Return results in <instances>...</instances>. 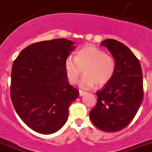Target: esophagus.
<instances>
[{
	"instance_id": "obj_1",
	"label": "esophagus",
	"mask_w": 152,
	"mask_h": 152,
	"mask_svg": "<svg viewBox=\"0 0 152 152\" xmlns=\"http://www.w3.org/2000/svg\"><path fill=\"white\" fill-rule=\"evenodd\" d=\"M87 94V92H85V91H79V96H84V95H85V94Z\"/></svg>"
}]
</instances>
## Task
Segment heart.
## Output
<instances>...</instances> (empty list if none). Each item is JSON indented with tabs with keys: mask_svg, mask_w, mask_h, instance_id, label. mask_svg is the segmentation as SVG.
Returning a JSON list of instances; mask_svg holds the SVG:
<instances>
[{
	"mask_svg": "<svg viewBox=\"0 0 152 152\" xmlns=\"http://www.w3.org/2000/svg\"><path fill=\"white\" fill-rule=\"evenodd\" d=\"M64 70L68 82L72 85L77 83L82 73L85 76L80 82L84 89L95 86H103L108 83L115 74L116 61L113 56L103 50L86 45L77 51L76 56H69L64 61Z\"/></svg>",
	"mask_w": 152,
	"mask_h": 152,
	"instance_id": "obj_1",
	"label": "heart"
}]
</instances>
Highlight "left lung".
I'll return each mask as SVG.
<instances>
[{"instance_id": "8db88e82", "label": "left lung", "mask_w": 152, "mask_h": 152, "mask_svg": "<svg viewBox=\"0 0 152 152\" xmlns=\"http://www.w3.org/2000/svg\"><path fill=\"white\" fill-rule=\"evenodd\" d=\"M105 46L116 61L113 79L96 91L97 102L90 111L93 124L102 131L115 132L126 128L136 115L143 99L142 72L132 51L121 42L106 39Z\"/></svg>"}]
</instances>
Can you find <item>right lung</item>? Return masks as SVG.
I'll return each instance as SVG.
<instances>
[{
  "label": "right lung",
  "instance_id": "right-lung-1",
  "mask_svg": "<svg viewBox=\"0 0 152 152\" xmlns=\"http://www.w3.org/2000/svg\"><path fill=\"white\" fill-rule=\"evenodd\" d=\"M74 48L65 39L37 42L23 49L13 62L12 102L22 121L38 133L59 130L67 120L69 106L79 96L64 70Z\"/></svg>",
  "mask_w": 152,
  "mask_h": 152
}]
</instances>
